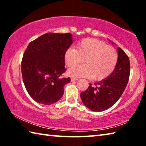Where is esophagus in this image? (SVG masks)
Instances as JSON below:
<instances>
[{"mask_svg": "<svg viewBox=\"0 0 146 146\" xmlns=\"http://www.w3.org/2000/svg\"><path fill=\"white\" fill-rule=\"evenodd\" d=\"M78 80V78H71V80L72 81V82H73V81H76V80Z\"/></svg>", "mask_w": 146, "mask_h": 146, "instance_id": "34e87169", "label": "esophagus"}]
</instances>
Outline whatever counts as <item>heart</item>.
Returning a JSON list of instances; mask_svg holds the SVG:
<instances>
[{
	"mask_svg": "<svg viewBox=\"0 0 146 146\" xmlns=\"http://www.w3.org/2000/svg\"><path fill=\"white\" fill-rule=\"evenodd\" d=\"M76 48L77 49L68 48L64 54L66 66L72 68L68 71L70 76L102 80L114 71L118 55L114 48L105 42L95 38H88L78 42ZM84 59L85 64L74 67L82 62Z\"/></svg>",
	"mask_w": 146,
	"mask_h": 146,
	"instance_id": "obj_1",
	"label": "heart"
}]
</instances>
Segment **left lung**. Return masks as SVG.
I'll return each instance as SVG.
<instances>
[{
  "mask_svg": "<svg viewBox=\"0 0 146 146\" xmlns=\"http://www.w3.org/2000/svg\"><path fill=\"white\" fill-rule=\"evenodd\" d=\"M117 50L118 60L112 73L105 80L95 83V86L90 84L87 90L80 93L84 104L93 111H103L113 106L127 84L130 74L129 59L120 48Z\"/></svg>",
  "mask_w": 146,
  "mask_h": 146,
  "instance_id": "8db88e82",
  "label": "left lung"
}]
</instances>
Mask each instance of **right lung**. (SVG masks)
Listing matches in <instances>:
<instances>
[{"label": "right lung", "mask_w": 146, "mask_h": 146, "mask_svg": "<svg viewBox=\"0 0 146 146\" xmlns=\"http://www.w3.org/2000/svg\"><path fill=\"white\" fill-rule=\"evenodd\" d=\"M73 43L72 34L47 33L31 42L21 63L23 82L36 102L51 105L60 99L68 78H60L66 71L64 54Z\"/></svg>", "instance_id": "1"}]
</instances>
